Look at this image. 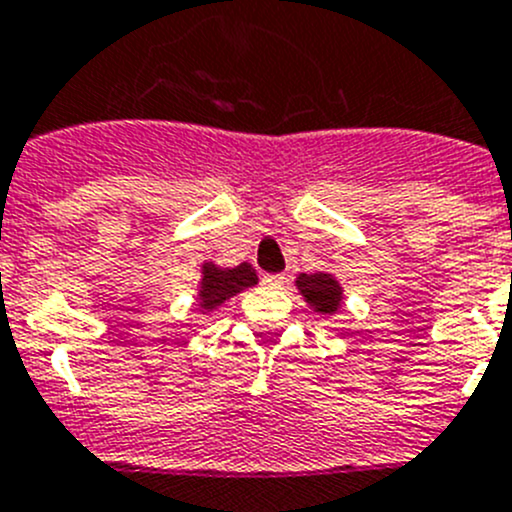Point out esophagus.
Here are the masks:
<instances>
[{
    "label": "esophagus",
    "mask_w": 512,
    "mask_h": 512,
    "mask_svg": "<svg viewBox=\"0 0 512 512\" xmlns=\"http://www.w3.org/2000/svg\"><path fill=\"white\" fill-rule=\"evenodd\" d=\"M286 281L284 274H264L261 276V284L266 286V289H281Z\"/></svg>",
    "instance_id": "1"
}]
</instances>
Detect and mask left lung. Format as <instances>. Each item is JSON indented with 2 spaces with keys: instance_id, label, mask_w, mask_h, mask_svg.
Listing matches in <instances>:
<instances>
[{
  "instance_id": "left-lung-1",
  "label": "left lung",
  "mask_w": 512,
  "mask_h": 512,
  "mask_svg": "<svg viewBox=\"0 0 512 512\" xmlns=\"http://www.w3.org/2000/svg\"><path fill=\"white\" fill-rule=\"evenodd\" d=\"M296 284H299V291L306 296V301L324 314L337 309L339 301H342V289L329 274H304L299 276Z\"/></svg>"
}]
</instances>
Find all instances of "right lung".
<instances>
[{"mask_svg": "<svg viewBox=\"0 0 512 512\" xmlns=\"http://www.w3.org/2000/svg\"><path fill=\"white\" fill-rule=\"evenodd\" d=\"M259 281L256 271L248 264L236 266V269H216L213 264L203 266V281H201V296L203 309H213L221 306L228 296L238 294V291L248 289Z\"/></svg>", "mask_w": 512, "mask_h": 512, "instance_id": "add662e5", "label": "right lung"}]
</instances>
